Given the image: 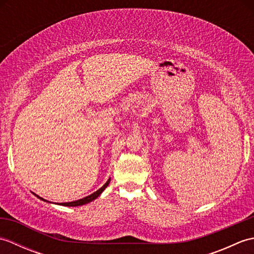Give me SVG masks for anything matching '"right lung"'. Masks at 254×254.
<instances>
[{
    "label": "right lung",
    "instance_id": "add662e5",
    "mask_svg": "<svg viewBox=\"0 0 254 254\" xmlns=\"http://www.w3.org/2000/svg\"><path fill=\"white\" fill-rule=\"evenodd\" d=\"M110 183V179H108V181L105 183L104 186H102L99 190H97L96 192H94V193H91L90 195H88V196H85V197H83V198H80V199H77V201H74V202H67V203H60V205H63V206H80V205H85V204H87V203H89V202H91V201H94V199H96L97 197H98L100 194L105 191V189L108 187V185H109ZM35 194V193H34ZM35 195L37 196V197H39L40 199H42V201H46L47 202V199H45V198H42V197H40V196H38L37 194H35Z\"/></svg>",
    "mask_w": 254,
    "mask_h": 254
}]
</instances>
